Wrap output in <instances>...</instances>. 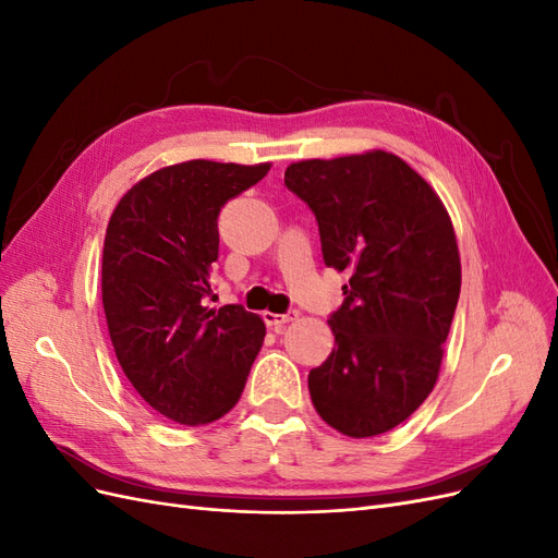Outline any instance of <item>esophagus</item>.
<instances>
[{"label": "esophagus", "instance_id": "1", "mask_svg": "<svg viewBox=\"0 0 558 558\" xmlns=\"http://www.w3.org/2000/svg\"><path fill=\"white\" fill-rule=\"evenodd\" d=\"M298 318V312L293 310V312H289V314H275V312H263V320L267 324V328H272V330H281L283 328V324H291V320H295Z\"/></svg>", "mask_w": 558, "mask_h": 558}]
</instances>
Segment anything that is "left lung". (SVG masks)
<instances>
[{"mask_svg":"<svg viewBox=\"0 0 558 558\" xmlns=\"http://www.w3.org/2000/svg\"><path fill=\"white\" fill-rule=\"evenodd\" d=\"M316 216L328 267L349 272L330 318V356L310 373L318 416L349 437L402 424L440 375L461 293V256L442 199L386 150L286 167Z\"/></svg>","mask_w":558,"mask_h":558,"instance_id":"8db88e82","label":"left lung"}]
</instances>
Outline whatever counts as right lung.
Returning <instances> with one entry per match:
<instances>
[{"mask_svg": "<svg viewBox=\"0 0 558 558\" xmlns=\"http://www.w3.org/2000/svg\"><path fill=\"white\" fill-rule=\"evenodd\" d=\"M269 162L189 160L144 177L105 238L102 305L125 377L165 418L205 426L238 404L265 324L242 305L209 310L216 218Z\"/></svg>", "mask_w": 558, "mask_h": 558, "instance_id": "1", "label": "right lung"}]
</instances>
